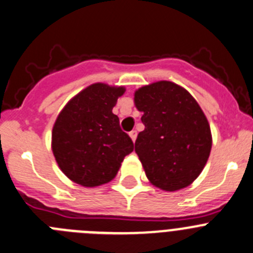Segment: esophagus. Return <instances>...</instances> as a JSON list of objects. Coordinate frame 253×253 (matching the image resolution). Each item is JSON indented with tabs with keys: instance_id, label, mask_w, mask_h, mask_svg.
Wrapping results in <instances>:
<instances>
[{
	"instance_id": "1",
	"label": "esophagus",
	"mask_w": 253,
	"mask_h": 253,
	"mask_svg": "<svg viewBox=\"0 0 253 253\" xmlns=\"http://www.w3.org/2000/svg\"><path fill=\"white\" fill-rule=\"evenodd\" d=\"M129 135H130L131 140L135 141V139H136V131H135V130H131L130 133H129Z\"/></svg>"
}]
</instances>
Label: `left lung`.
Wrapping results in <instances>:
<instances>
[{"label":"left lung","instance_id":"left-lung-1","mask_svg":"<svg viewBox=\"0 0 253 253\" xmlns=\"http://www.w3.org/2000/svg\"><path fill=\"white\" fill-rule=\"evenodd\" d=\"M134 103L145 125L135 153L149 181L165 191L189 186L205 168L212 145L200 105L186 89L168 81L139 88Z\"/></svg>","mask_w":253,"mask_h":253}]
</instances>
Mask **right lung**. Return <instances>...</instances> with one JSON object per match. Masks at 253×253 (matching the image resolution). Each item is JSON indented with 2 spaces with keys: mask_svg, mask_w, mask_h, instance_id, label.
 Listing matches in <instances>:
<instances>
[{
  "mask_svg": "<svg viewBox=\"0 0 253 253\" xmlns=\"http://www.w3.org/2000/svg\"><path fill=\"white\" fill-rule=\"evenodd\" d=\"M124 86L94 83L72 98L57 117L52 151L68 179L85 187L112 181L134 149L119 118L113 114Z\"/></svg>",
  "mask_w": 253,
  "mask_h": 253,
  "instance_id": "right-lung-1",
  "label": "right lung"
}]
</instances>
